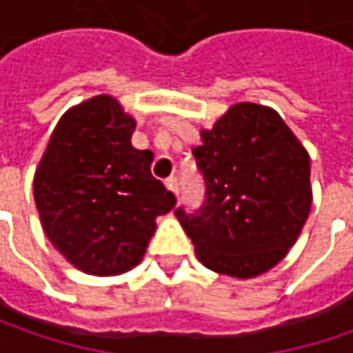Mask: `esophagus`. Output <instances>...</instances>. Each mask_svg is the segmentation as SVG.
Masks as SVG:
<instances>
[{"instance_id": "1", "label": "esophagus", "mask_w": 353, "mask_h": 353, "mask_svg": "<svg viewBox=\"0 0 353 353\" xmlns=\"http://www.w3.org/2000/svg\"><path fill=\"white\" fill-rule=\"evenodd\" d=\"M165 186L169 188L170 192H174V194L179 196V179H176V176H169V179L165 181Z\"/></svg>"}]
</instances>
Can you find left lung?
Segmentation results:
<instances>
[{"instance_id": "8db88e82", "label": "left lung", "mask_w": 353, "mask_h": 353, "mask_svg": "<svg viewBox=\"0 0 353 353\" xmlns=\"http://www.w3.org/2000/svg\"><path fill=\"white\" fill-rule=\"evenodd\" d=\"M206 194L176 218L208 269L257 277L287 255L310 204V157L275 110L232 105L192 149Z\"/></svg>"}]
</instances>
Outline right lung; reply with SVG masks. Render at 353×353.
<instances>
[{"label": "right lung", "instance_id": "obj_1", "mask_svg": "<svg viewBox=\"0 0 353 353\" xmlns=\"http://www.w3.org/2000/svg\"><path fill=\"white\" fill-rule=\"evenodd\" d=\"M135 119L112 96L68 110L34 172V204L50 243L90 275L139 263L155 218L176 198L151 174L153 153L131 145Z\"/></svg>", "mask_w": 353, "mask_h": 353}]
</instances>
